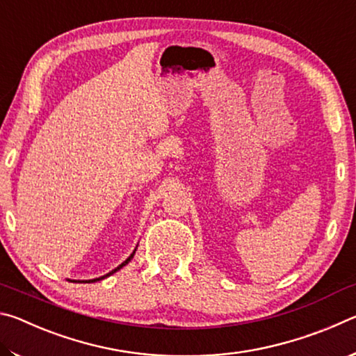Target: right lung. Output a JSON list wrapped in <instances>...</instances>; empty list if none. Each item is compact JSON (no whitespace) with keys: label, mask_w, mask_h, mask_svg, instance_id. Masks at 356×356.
I'll return each instance as SVG.
<instances>
[{"label":"right lung","mask_w":356,"mask_h":356,"mask_svg":"<svg viewBox=\"0 0 356 356\" xmlns=\"http://www.w3.org/2000/svg\"><path fill=\"white\" fill-rule=\"evenodd\" d=\"M135 251H136V250H135ZM135 251H134V252H131V254H130V256H129V257H127V259H125V261H124V262H122V264H120V265H119V267H118V268H114V270H113V272H110V273H106V275H105V276H102V278H95V280H89V281H86V282H95V281H100V280H104V278H106V276H110V275H113V273H116V272H118V270H120V268H122V267H124V265H125V264H129V262H130V261H131V257H134V254H135ZM81 282H84V281H81Z\"/></svg>","instance_id":"1"}]
</instances>
